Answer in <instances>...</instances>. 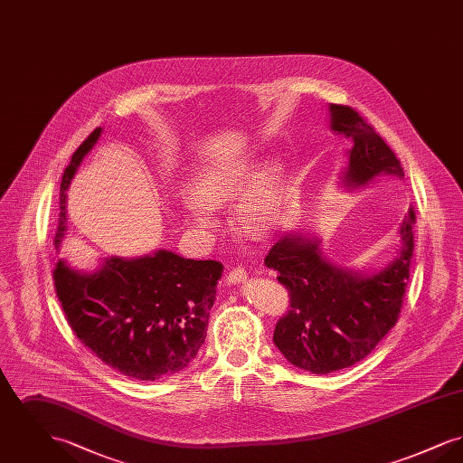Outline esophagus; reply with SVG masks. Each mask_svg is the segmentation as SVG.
<instances>
[{
  "label": "esophagus",
  "mask_w": 463,
  "mask_h": 463,
  "mask_svg": "<svg viewBox=\"0 0 463 463\" xmlns=\"http://www.w3.org/2000/svg\"><path fill=\"white\" fill-rule=\"evenodd\" d=\"M246 279V270L242 267H236L227 274V283L231 285H238Z\"/></svg>",
  "instance_id": "obj_1"
}]
</instances>
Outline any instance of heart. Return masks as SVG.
<instances>
[{"label":"heart","instance_id":"obj_1","mask_svg":"<svg viewBox=\"0 0 463 463\" xmlns=\"http://www.w3.org/2000/svg\"><path fill=\"white\" fill-rule=\"evenodd\" d=\"M287 176L278 157L253 153L223 156L201 168L184 199V210L198 227H215L212 208L234 204L236 223L244 234L262 238L279 222L285 206Z\"/></svg>","mask_w":463,"mask_h":463}]
</instances>
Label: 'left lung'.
<instances>
[{
	"label": "left lung",
	"instance_id": "1",
	"mask_svg": "<svg viewBox=\"0 0 463 463\" xmlns=\"http://www.w3.org/2000/svg\"><path fill=\"white\" fill-rule=\"evenodd\" d=\"M331 132L353 140L342 184L349 191L378 176L402 178L404 172L383 138L349 106L330 104ZM415 212L399 223L394 259L373 272L331 264L321 240L310 232H288L265 257L289 291L291 308L274 330V345L308 373L349 368L394 328L413 257Z\"/></svg>",
	"mask_w": 463,
	"mask_h": 463
}]
</instances>
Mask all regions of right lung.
<instances>
[{"instance_id": "right-lung-1", "label": "right lung", "mask_w": 463, "mask_h": 463, "mask_svg": "<svg viewBox=\"0 0 463 463\" xmlns=\"http://www.w3.org/2000/svg\"><path fill=\"white\" fill-rule=\"evenodd\" d=\"M100 135V127L90 133L62 175L57 250L66 236V191ZM222 270L215 260L156 250L104 259L90 272L59 259L53 281L71 328L91 353L133 380H159L180 373L198 355Z\"/></svg>"}]
</instances>
